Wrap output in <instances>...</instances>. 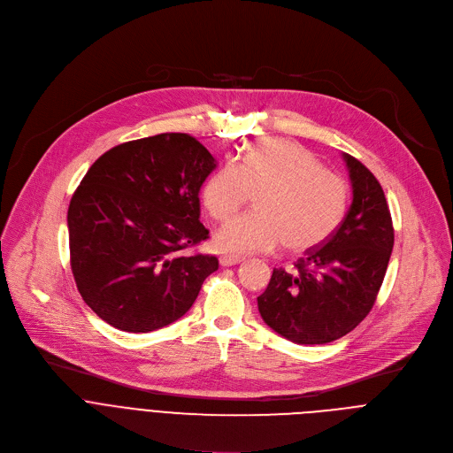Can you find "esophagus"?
Returning <instances> with one entry per match:
<instances>
[{
	"label": "esophagus",
	"instance_id": "obj_1",
	"mask_svg": "<svg viewBox=\"0 0 453 453\" xmlns=\"http://www.w3.org/2000/svg\"><path fill=\"white\" fill-rule=\"evenodd\" d=\"M241 261H242V257H239V256H223L219 259L221 266H234V265H239Z\"/></svg>",
	"mask_w": 453,
	"mask_h": 453
}]
</instances>
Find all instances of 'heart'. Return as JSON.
I'll return each instance as SVG.
<instances>
[{"mask_svg":"<svg viewBox=\"0 0 453 453\" xmlns=\"http://www.w3.org/2000/svg\"><path fill=\"white\" fill-rule=\"evenodd\" d=\"M201 194L216 221L230 219L257 194V211L216 234V246L230 254L273 252L280 244L289 252H310L338 230L349 203L345 180L284 138L248 145L239 160H226L211 174Z\"/></svg>","mask_w":453,"mask_h":453,"instance_id":"obj_1","label":"heart"}]
</instances>
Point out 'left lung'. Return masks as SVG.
<instances>
[{
	"label": "left lung",
	"instance_id": "left-lung-1",
	"mask_svg": "<svg viewBox=\"0 0 453 453\" xmlns=\"http://www.w3.org/2000/svg\"><path fill=\"white\" fill-rule=\"evenodd\" d=\"M343 160L353 203L338 230L295 263L275 268L257 296L263 320L295 343H327L353 331L372 310L394 246L392 218L376 176L355 157Z\"/></svg>",
	"mask_w": 453,
	"mask_h": 453
}]
</instances>
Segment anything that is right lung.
I'll return each mask as SVG.
<instances>
[{
    "instance_id": "obj_1",
    "label": "right lung",
    "mask_w": 453,
    "mask_h": 453,
    "mask_svg": "<svg viewBox=\"0 0 453 453\" xmlns=\"http://www.w3.org/2000/svg\"><path fill=\"white\" fill-rule=\"evenodd\" d=\"M216 169L203 143L185 133L120 143L100 157L68 209L70 263L96 317L127 333L181 319L214 256H183L209 230L199 223V188Z\"/></svg>"
}]
</instances>
